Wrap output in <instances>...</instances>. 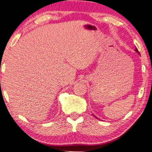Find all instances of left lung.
Segmentation results:
<instances>
[{"label":"left lung","instance_id":"left-lung-1","mask_svg":"<svg viewBox=\"0 0 152 152\" xmlns=\"http://www.w3.org/2000/svg\"><path fill=\"white\" fill-rule=\"evenodd\" d=\"M135 51H136V52L138 53V54H140V53H139V52H138V49H137V48H136V49H135Z\"/></svg>","mask_w":152,"mask_h":152}]
</instances>
